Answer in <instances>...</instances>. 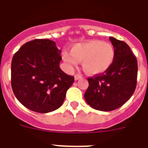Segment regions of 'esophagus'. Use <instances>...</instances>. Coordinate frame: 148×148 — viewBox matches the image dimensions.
<instances>
[{"mask_svg":"<svg viewBox=\"0 0 148 148\" xmlns=\"http://www.w3.org/2000/svg\"><path fill=\"white\" fill-rule=\"evenodd\" d=\"M74 78H75V81H78V79H81V78H82V76H81V75H78V74H76V75L74 76Z\"/></svg>","mask_w":148,"mask_h":148,"instance_id":"1","label":"esophagus"}]
</instances>
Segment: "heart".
<instances>
[{"mask_svg":"<svg viewBox=\"0 0 148 148\" xmlns=\"http://www.w3.org/2000/svg\"><path fill=\"white\" fill-rule=\"evenodd\" d=\"M64 61L71 67L82 62L83 70L89 75H97L106 71L114 61L113 45L101 40L78 43L72 47L70 53L64 52Z\"/></svg>","mask_w":148,"mask_h":148,"instance_id":"heart-1","label":"heart"}]
</instances>
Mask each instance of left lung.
I'll return each instance as SVG.
<instances>
[{
    "label": "left lung",
    "mask_w": 148,
    "mask_h": 148,
    "mask_svg": "<svg viewBox=\"0 0 148 148\" xmlns=\"http://www.w3.org/2000/svg\"><path fill=\"white\" fill-rule=\"evenodd\" d=\"M115 51L113 64L101 75L88 78L89 86L84 94L92 108L109 112L121 107L131 98L136 86L137 60L129 46L110 36Z\"/></svg>",
    "instance_id": "8db88e82"
}]
</instances>
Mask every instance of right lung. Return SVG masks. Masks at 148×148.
<instances>
[{
  "label": "right lung",
  "instance_id": "right-lung-1",
  "mask_svg": "<svg viewBox=\"0 0 148 148\" xmlns=\"http://www.w3.org/2000/svg\"><path fill=\"white\" fill-rule=\"evenodd\" d=\"M61 52L55 42L39 39L24 44L12 58V90L30 110L48 113L63 103L74 77L59 67Z\"/></svg>",
  "mask_w": 148,
  "mask_h": 148
}]
</instances>
